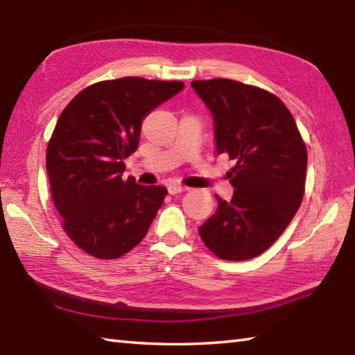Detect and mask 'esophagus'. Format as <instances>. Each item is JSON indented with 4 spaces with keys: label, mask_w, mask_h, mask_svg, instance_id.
<instances>
[{
    "label": "esophagus",
    "mask_w": 355,
    "mask_h": 355,
    "mask_svg": "<svg viewBox=\"0 0 355 355\" xmlns=\"http://www.w3.org/2000/svg\"><path fill=\"white\" fill-rule=\"evenodd\" d=\"M189 188H186V186L182 184H177V183H172L167 186V191H169V194H178V192H183V191H188Z\"/></svg>",
    "instance_id": "obj_1"
}]
</instances>
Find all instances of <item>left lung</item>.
<instances>
[{"mask_svg": "<svg viewBox=\"0 0 355 355\" xmlns=\"http://www.w3.org/2000/svg\"><path fill=\"white\" fill-rule=\"evenodd\" d=\"M191 87L214 121L216 153H228L231 200L216 196L217 211L198 227L212 253L227 261L262 254L298 211L307 150L287 107L275 94L230 79L194 80Z\"/></svg>", "mask_w": 355, "mask_h": 355, "instance_id": "1", "label": "left lung"}]
</instances>
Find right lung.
<instances>
[{"instance_id":"right-lung-1","label":"right lung","mask_w":355,"mask_h":355,"mask_svg":"<svg viewBox=\"0 0 355 355\" xmlns=\"http://www.w3.org/2000/svg\"><path fill=\"white\" fill-rule=\"evenodd\" d=\"M183 88V82L143 77L104 80L62 112L46 171L63 230L85 253L114 259L144 239L167 189L122 180L124 159L138 149L146 116Z\"/></svg>"}]
</instances>
